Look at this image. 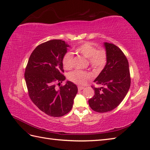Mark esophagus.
<instances>
[{
    "label": "esophagus",
    "mask_w": 150,
    "mask_h": 150,
    "mask_svg": "<svg viewBox=\"0 0 150 150\" xmlns=\"http://www.w3.org/2000/svg\"><path fill=\"white\" fill-rule=\"evenodd\" d=\"M84 89V87L83 86H78V90L79 91H82V90Z\"/></svg>",
    "instance_id": "obj_1"
}]
</instances>
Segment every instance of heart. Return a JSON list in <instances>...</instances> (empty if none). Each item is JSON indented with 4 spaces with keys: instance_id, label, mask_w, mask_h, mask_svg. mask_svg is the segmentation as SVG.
I'll return each mask as SVG.
<instances>
[{
    "instance_id": "1",
    "label": "heart",
    "mask_w": 150,
    "mask_h": 150,
    "mask_svg": "<svg viewBox=\"0 0 150 150\" xmlns=\"http://www.w3.org/2000/svg\"><path fill=\"white\" fill-rule=\"evenodd\" d=\"M76 51L84 58L88 59L91 66L95 70H99L104 66L106 62V54L102 49L96 50L94 46L90 42H85L76 48ZM73 56L71 52H67L62 58V64L66 69H69L73 66ZM69 79L78 84H84L91 78V75L88 72L75 70L71 72Z\"/></svg>"
}]
</instances>
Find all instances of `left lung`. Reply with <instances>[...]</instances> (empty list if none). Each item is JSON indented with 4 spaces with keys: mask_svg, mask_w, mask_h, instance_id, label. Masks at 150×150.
Segmentation results:
<instances>
[{
    "mask_svg": "<svg viewBox=\"0 0 150 150\" xmlns=\"http://www.w3.org/2000/svg\"><path fill=\"white\" fill-rule=\"evenodd\" d=\"M106 64L94 81L102 87L92 86L94 95L88 100L92 110L105 113L117 107L126 96L130 86L129 65L126 56L119 48L109 42H103Z\"/></svg>",
    "mask_w": 150,
    "mask_h": 150,
    "instance_id": "obj_1",
    "label": "left lung"
}]
</instances>
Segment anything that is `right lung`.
<instances>
[{"instance_id": "obj_1", "label": "right lung", "mask_w": 150, "mask_h": 150, "mask_svg": "<svg viewBox=\"0 0 150 150\" xmlns=\"http://www.w3.org/2000/svg\"><path fill=\"white\" fill-rule=\"evenodd\" d=\"M70 46L64 40H50L37 46L29 57L25 72L29 96L39 110L52 117H61L71 110L78 88L66 81L56 89V82L66 77L62 58Z\"/></svg>"}]
</instances>
